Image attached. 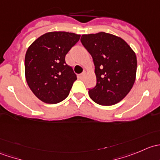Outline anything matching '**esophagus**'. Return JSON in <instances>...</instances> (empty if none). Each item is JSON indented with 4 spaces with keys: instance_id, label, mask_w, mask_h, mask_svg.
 Instances as JSON below:
<instances>
[{
    "instance_id": "1",
    "label": "esophagus",
    "mask_w": 160,
    "mask_h": 160,
    "mask_svg": "<svg viewBox=\"0 0 160 160\" xmlns=\"http://www.w3.org/2000/svg\"><path fill=\"white\" fill-rule=\"evenodd\" d=\"M84 77H85V73H84V72H83V73L80 74V75L78 76V77H79V78H80V79H83Z\"/></svg>"
}]
</instances>
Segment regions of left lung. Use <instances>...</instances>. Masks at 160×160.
<instances>
[{"label":"left lung","mask_w":160,"mask_h":160,"mask_svg":"<svg viewBox=\"0 0 160 160\" xmlns=\"http://www.w3.org/2000/svg\"><path fill=\"white\" fill-rule=\"evenodd\" d=\"M80 41L91 55L95 66L97 83L89 89L90 98L104 106L120 102L135 83V52L122 38L103 32L83 35Z\"/></svg>","instance_id":"8db88e82"}]
</instances>
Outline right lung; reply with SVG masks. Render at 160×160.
Instances as JSON below:
<instances>
[{"instance_id": "add662e5", "label": "right lung", "mask_w": 160, "mask_h": 160, "mask_svg": "<svg viewBox=\"0 0 160 160\" xmlns=\"http://www.w3.org/2000/svg\"><path fill=\"white\" fill-rule=\"evenodd\" d=\"M80 35L50 32L32 43L25 58L27 83L34 94L46 104H57L70 93L77 75L65 56Z\"/></svg>"}]
</instances>
